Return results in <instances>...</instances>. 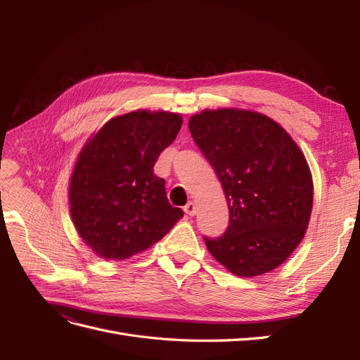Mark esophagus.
Here are the masks:
<instances>
[{
    "label": "esophagus",
    "instance_id": "esophagus-1",
    "mask_svg": "<svg viewBox=\"0 0 360 360\" xmlns=\"http://www.w3.org/2000/svg\"><path fill=\"white\" fill-rule=\"evenodd\" d=\"M184 213L189 214V216H193L195 213H197V204H195L193 201L188 202L186 205H184Z\"/></svg>",
    "mask_w": 360,
    "mask_h": 360
}]
</instances>
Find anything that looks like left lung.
<instances>
[{"label":"left lung","mask_w":360,"mask_h":360,"mask_svg":"<svg viewBox=\"0 0 360 360\" xmlns=\"http://www.w3.org/2000/svg\"><path fill=\"white\" fill-rule=\"evenodd\" d=\"M195 143L217 174L230 209L219 238H204L233 275L252 278L279 267L307 234L314 184L303 151L270 117L238 108L189 118Z\"/></svg>","instance_id":"left-lung-1"}]
</instances>
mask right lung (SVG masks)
<instances>
[{
  "mask_svg": "<svg viewBox=\"0 0 360 360\" xmlns=\"http://www.w3.org/2000/svg\"><path fill=\"white\" fill-rule=\"evenodd\" d=\"M183 124L179 112L136 110L93 134L76 158L69 210L82 242L105 259L153 246L183 217L153 167Z\"/></svg>",
  "mask_w": 360,
  "mask_h": 360,
  "instance_id": "1",
  "label": "right lung"
}]
</instances>
